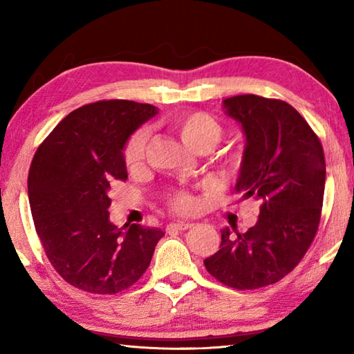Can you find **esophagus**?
Masks as SVG:
<instances>
[{
    "label": "esophagus",
    "instance_id": "1",
    "mask_svg": "<svg viewBox=\"0 0 354 354\" xmlns=\"http://www.w3.org/2000/svg\"><path fill=\"white\" fill-rule=\"evenodd\" d=\"M193 222H184V221H179V222H173L170 223L167 230H178V231H185V230H190L193 227Z\"/></svg>",
    "mask_w": 354,
    "mask_h": 354
}]
</instances>
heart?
<instances>
[{"mask_svg":"<svg viewBox=\"0 0 354 354\" xmlns=\"http://www.w3.org/2000/svg\"><path fill=\"white\" fill-rule=\"evenodd\" d=\"M173 131L178 133L184 145L196 153H205L222 140L223 127L207 112H184L171 120ZM149 131L140 129L127 141L124 147V162L127 169H137L146 156ZM223 164L232 173L240 171L243 165V153L240 150H230L222 156ZM194 205L193 198L187 193H176L171 198V207L178 212H189Z\"/></svg>","mask_w":354,"mask_h":354,"instance_id":"obj_1","label":"heart"}]
</instances>
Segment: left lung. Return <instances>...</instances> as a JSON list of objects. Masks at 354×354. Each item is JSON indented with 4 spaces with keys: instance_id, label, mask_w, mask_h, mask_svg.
Returning a JSON list of instances; mask_svg holds the SVG:
<instances>
[{
    "instance_id": "obj_1",
    "label": "left lung",
    "mask_w": 354,
    "mask_h": 354,
    "mask_svg": "<svg viewBox=\"0 0 354 354\" xmlns=\"http://www.w3.org/2000/svg\"><path fill=\"white\" fill-rule=\"evenodd\" d=\"M223 109L246 138L234 190L260 201V214L246 232L223 228L221 250L204 265L230 288L259 289L288 275L313 242L324 199V150L283 100L245 94L225 99Z\"/></svg>"
}]
</instances>
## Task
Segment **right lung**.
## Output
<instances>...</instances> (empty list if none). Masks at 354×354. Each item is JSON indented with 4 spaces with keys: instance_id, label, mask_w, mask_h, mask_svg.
Returning <instances> with one entry per match:
<instances>
[{
    "instance_id": "right-lung-1",
    "label": "right lung",
    "mask_w": 354,
    "mask_h": 354,
    "mask_svg": "<svg viewBox=\"0 0 354 354\" xmlns=\"http://www.w3.org/2000/svg\"><path fill=\"white\" fill-rule=\"evenodd\" d=\"M158 108L102 100L70 112L37 147L28 171L35 228L53 268L66 283L112 295L140 280L164 232L109 221L112 181H126L123 150Z\"/></svg>"
}]
</instances>
